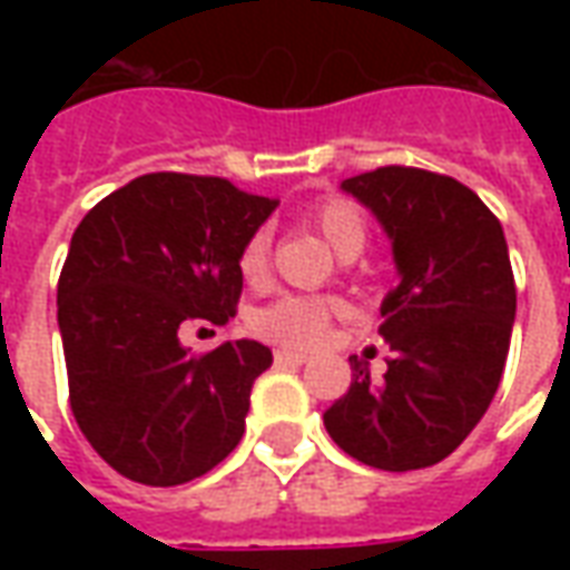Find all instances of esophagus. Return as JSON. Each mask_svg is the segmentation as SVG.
<instances>
[{"instance_id":"esophagus-1","label":"esophagus","mask_w":570,"mask_h":570,"mask_svg":"<svg viewBox=\"0 0 570 570\" xmlns=\"http://www.w3.org/2000/svg\"><path fill=\"white\" fill-rule=\"evenodd\" d=\"M274 360H277V363H289V366H302V363H308V354L281 347V351H274Z\"/></svg>"}]
</instances>
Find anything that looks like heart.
<instances>
[{
	"label": "heart",
	"instance_id": "obj_1",
	"mask_svg": "<svg viewBox=\"0 0 570 570\" xmlns=\"http://www.w3.org/2000/svg\"><path fill=\"white\" fill-rule=\"evenodd\" d=\"M311 225L323 235V240L342 256L345 262L357 259L363 247H366V219L354 200L347 198H326L311 210ZM268 253H272V235L259 228L247 237V244L240 247L237 256V268L244 274V281L259 284L268 274ZM338 302L335 298H311V296H284L274 305L262 308L253 317V330L272 342L293 347H311L321 342L330 321L338 314Z\"/></svg>",
	"mask_w": 570,
	"mask_h": 570
}]
</instances>
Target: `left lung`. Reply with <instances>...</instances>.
<instances>
[{
	"label": "left lung",
	"mask_w": 570,
	"mask_h": 570,
	"mask_svg": "<svg viewBox=\"0 0 570 570\" xmlns=\"http://www.w3.org/2000/svg\"><path fill=\"white\" fill-rule=\"evenodd\" d=\"M342 191L379 219L391 240L396 286L379 326L391 345L384 382L351 357V391L323 424L363 464L406 473L440 464L485 415L515 321L507 237L476 191L452 176L379 167Z\"/></svg>",
	"instance_id": "left-lung-1"
}]
</instances>
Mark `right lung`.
<instances>
[{"mask_svg":"<svg viewBox=\"0 0 570 570\" xmlns=\"http://www.w3.org/2000/svg\"><path fill=\"white\" fill-rule=\"evenodd\" d=\"M274 207L219 176L146 174L76 228L57 284L69 406L121 476L183 485L244 436L249 391L272 351L237 338L191 357L179 330L235 317L237 256Z\"/></svg>","mask_w":570,"mask_h":570,"instance_id":"obj_1","label":"right lung"}]
</instances>
